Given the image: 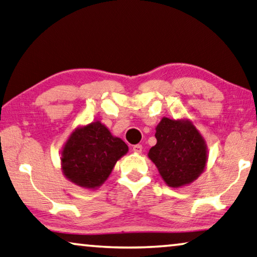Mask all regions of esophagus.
Instances as JSON below:
<instances>
[{
    "label": "esophagus",
    "mask_w": 257,
    "mask_h": 257,
    "mask_svg": "<svg viewBox=\"0 0 257 257\" xmlns=\"http://www.w3.org/2000/svg\"><path fill=\"white\" fill-rule=\"evenodd\" d=\"M142 149H143V148H142L141 144H136V145H134V147H133V151L135 153H141Z\"/></svg>",
    "instance_id": "obj_1"
}]
</instances>
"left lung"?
Wrapping results in <instances>:
<instances>
[{"mask_svg":"<svg viewBox=\"0 0 257 257\" xmlns=\"http://www.w3.org/2000/svg\"><path fill=\"white\" fill-rule=\"evenodd\" d=\"M157 144L148 157L167 186L180 188L194 182L204 172L208 147L189 118L163 117L156 127Z\"/></svg>","mask_w":257,"mask_h":257,"instance_id":"8db88e82","label":"left lung"}]
</instances>
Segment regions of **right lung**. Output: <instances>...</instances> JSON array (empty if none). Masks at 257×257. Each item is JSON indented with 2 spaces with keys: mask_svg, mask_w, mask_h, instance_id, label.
Returning a JSON list of instances; mask_svg holds the SVG:
<instances>
[{
  "mask_svg": "<svg viewBox=\"0 0 257 257\" xmlns=\"http://www.w3.org/2000/svg\"><path fill=\"white\" fill-rule=\"evenodd\" d=\"M128 145L95 120L78 125L61 151V170L69 181L85 189H97L128 152Z\"/></svg>",
  "mask_w": 257,
  "mask_h": 257,
  "instance_id": "add662e5",
  "label": "right lung"
}]
</instances>
